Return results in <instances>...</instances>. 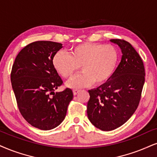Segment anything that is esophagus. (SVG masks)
Here are the masks:
<instances>
[{"mask_svg":"<svg viewBox=\"0 0 157 157\" xmlns=\"http://www.w3.org/2000/svg\"><path fill=\"white\" fill-rule=\"evenodd\" d=\"M79 92H80V90H73V94H74V95H76L77 94H78Z\"/></svg>","mask_w":157,"mask_h":157,"instance_id":"34e87169","label":"esophagus"}]
</instances>
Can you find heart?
Returning <instances> with one entry per match:
<instances>
[{
	"mask_svg": "<svg viewBox=\"0 0 157 157\" xmlns=\"http://www.w3.org/2000/svg\"><path fill=\"white\" fill-rule=\"evenodd\" d=\"M118 61L119 52L115 46L94 43L73 46L69 55L59 51L52 58L54 67L64 78H71L81 67L82 73L67 84L71 88L88 86L93 82L96 85L105 84L113 74Z\"/></svg>",
	"mask_w": 157,
	"mask_h": 157,
	"instance_id": "obj_1",
	"label": "heart"
}]
</instances>
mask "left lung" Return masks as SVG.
I'll use <instances>...</instances> for the list:
<instances>
[{"instance_id":"8db88e82","label":"left lung","mask_w":157,"mask_h":157,"mask_svg":"<svg viewBox=\"0 0 157 157\" xmlns=\"http://www.w3.org/2000/svg\"><path fill=\"white\" fill-rule=\"evenodd\" d=\"M122 57L111 78L89 90L87 116L97 128L111 131L123 125L136 111L145 82V68L140 55L129 42L111 39Z\"/></svg>"}]
</instances>
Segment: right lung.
Masks as SVG:
<instances>
[{
	"instance_id": "obj_1",
	"label": "right lung",
	"mask_w": 157,
	"mask_h": 157,
	"mask_svg": "<svg viewBox=\"0 0 157 157\" xmlns=\"http://www.w3.org/2000/svg\"><path fill=\"white\" fill-rule=\"evenodd\" d=\"M62 48L63 44L57 42H33L19 52L11 69V85L19 111L30 124L42 130L60 124L73 100L69 88L55 93L63 82L52 58Z\"/></svg>"
}]
</instances>
